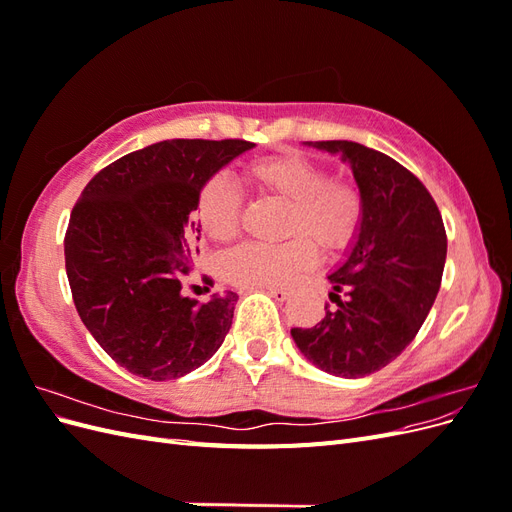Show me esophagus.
Listing matches in <instances>:
<instances>
[{"label":"esophagus","mask_w":512,"mask_h":512,"mask_svg":"<svg viewBox=\"0 0 512 512\" xmlns=\"http://www.w3.org/2000/svg\"><path fill=\"white\" fill-rule=\"evenodd\" d=\"M267 292L271 294V297L275 299V301H286L288 297H290V288H277V286H271V288H267Z\"/></svg>","instance_id":"1"}]
</instances>
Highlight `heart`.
I'll use <instances>...</instances> for the list:
<instances>
[{
  "label": "heart",
  "instance_id": "obj_1",
  "mask_svg": "<svg viewBox=\"0 0 512 512\" xmlns=\"http://www.w3.org/2000/svg\"><path fill=\"white\" fill-rule=\"evenodd\" d=\"M243 177L267 198L286 200L284 243H243L224 258V277L235 286H284L312 267L316 245L339 252L359 235L363 194L352 179L327 175V168L301 153H275L243 166ZM196 218L207 235L226 243L237 237L243 218V192L226 177L211 179L198 198Z\"/></svg>",
  "mask_w": 512,
  "mask_h": 512
}]
</instances>
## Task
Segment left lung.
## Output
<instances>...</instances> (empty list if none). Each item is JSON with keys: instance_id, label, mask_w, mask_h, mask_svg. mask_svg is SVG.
I'll use <instances>...</instances> for the list:
<instances>
[{"instance_id": "1", "label": "left lung", "mask_w": 512, "mask_h": 512, "mask_svg": "<svg viewBox=\"0 0 512 512\" xmlns=\"http://www.w3.org/2000/svg\"><path fill=\"white\" fill-rule=\"evenodd\" d=\"M314 147L350 164L365 207L352 252L329 275L335 307L290 335L327 374L363 378L395 361L423 327L442 284L446 230L421 179L393 158L352 141Z\"/></svg>"}]
</instances>
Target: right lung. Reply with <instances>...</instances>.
Segmentation results:
<instances>
[{
	"mask_svg": "<svg viewBox=\"0 0 512 512\" xmlns=\"http://www.w3.org/2000/svg\"><path fill=\"white\" fill-rule=\"evenodd\" d=\"M252 147L241 138L149 145L102 168L74 205L64 254L76 312L130 374L181 378L222 346L239 297L185 294L200 239L192 211L205 183Z\"/></svg>",
	"mask_w": 512,
	"mask_h": 512,
	"instance_id": "right-lung-1",
	"label": "right lung"
}]
</instances>
